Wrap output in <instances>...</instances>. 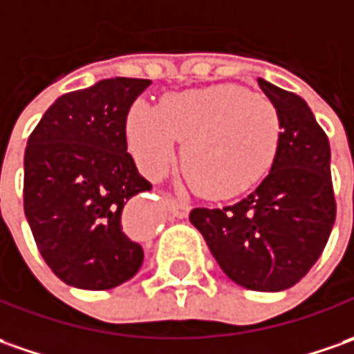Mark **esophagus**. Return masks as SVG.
I'll return each mask as SVG.
<instances>
[{"label": "esophagus", "mask_w": 354, "mask_h": 354, "mask_svg": "<svg viewBox=\"0 0 354 354\" xmlns=\"http://www.w3.org/2000/svg\"><path fill=\"white\" fill-rule=\"evenodd\" d=\"M166 207H168V212L178 217V219H184V217H188L189 214V205L188 203H182V201L176 200H166Z\"/></svg>", "instance_id": "obj_1"}]
</instances>
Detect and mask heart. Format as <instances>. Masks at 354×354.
I'll return each instance as SVG.
<instances>
[{
    "label": "heart",
    "mask_w": 354,
    "mask_h": 354,
    "mask_svg": "<svg viewBox=\"0 0 354 354\" xmlns=\"http://www.w3.org/2000/svg\"><path fill=\"white\" fill-rule=\"evenodd\" d=\"M140 172L158 180L186 140L182 168L207 198H231L270 168L280 142V115L270 100L241 86L172 93L160 107L135 104L125 123Z\"/></svg>",
    "instance_id": "b5f03b06"
}]
</instances>
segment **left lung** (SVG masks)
Instances as JSON below:
<instances>
[{
  "instance_id": "obj_1",
  "label": "left lung",
  "mask_w": 354,
  "mask_h": 354,
  "mask_svg": "<svg viewBox=\"0 0 354 354\" xmlns=\"http://www.w3.org/2000/svg\"><path fill=\"white\" fill-rule=\"evenodd\" d=\"M280 115V142L268 176L233 205L189 214L214 259L235 284L282 292L322 257L335 223L331 149L310 105L259 78Z\"/></svg>"
}]
</instances>
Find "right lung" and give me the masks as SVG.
Here are the masks:
<instances>
[{
  "mask_svg": "<svg viewBox=\"0 0 354 354\" xmlns=\"http://www.w3.org/2000/svg\"><path fill=\"white\" fill-rule=\"evenodd\" d=\"M149 86L151 80L107 78L64 93L27 140L25 217L44 262L68 286L109 290L142 264L123 207L153 186L127 153L125 123Z\"/></svg>",
  "mask_w": 354,
  "mask_h": 354,
  "instance_id": "obj_1",
  "label": "right lung"
}]
</instances>
